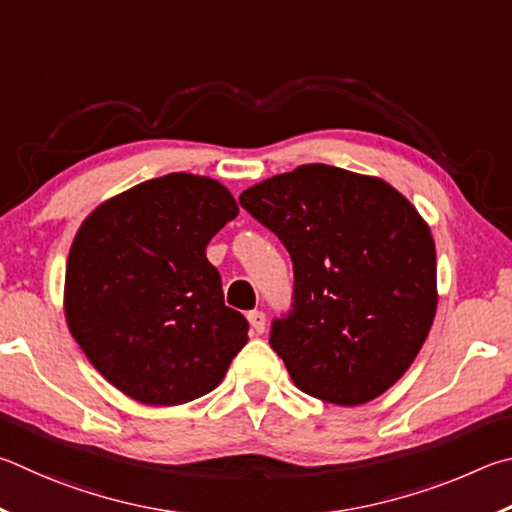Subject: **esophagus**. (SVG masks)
Here are the masks:
<instances>
[{"label":"esophagus","instance_id":"34e87169","mask_svg":"<svg viewBox=\"0 0 512 512\" xmlns=\"http://www.w3.org/2000/svg\"><path fill=\"white\" fill-rule=\"evenodd\" d=\"M249 324H251V328L256 330V333H263L265 324H267L265 312H261V310H251V312H249Z\"/></svg>","mask_w":512,"mask_h":512}]
</instances>
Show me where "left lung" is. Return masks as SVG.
<instances>
[{"instance_id": "obj_1", "label": "left lung", "mask_w": 512, "mask_h": 512, "mask_svg": "<svg viewBox=\"0 0 512 512\" xmlns=\"http://www.w3.org/2000/svg\"><path fill=\"white\" fill-rule=\"evenodd\" d=\"M236 215L220 182L173 173L101 204L78 229L67 324L125 396L155 407L202 398L247 344V319L224 303L220 274L206 261L209 240Z\"/></svg>"}]
</instances>
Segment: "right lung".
Segmentation results:
<instances>
[{"instance_id":"obj_1","label":"right lung","mask_w":512,"mask_h":512,"mask_svg":"<svg viewBox=\"0 0 512 512\" xmlns=\"http://www.w3.org/2000/svg\"><path fill=\"white\" fill-rule=\"evenodd\" d=\"M240 206L292 258V303L270 346L297 387L364 405L405 373L436 315V249L414 206L378 179L324 164L247 188Z\"/></svg>"}]
</instances>
